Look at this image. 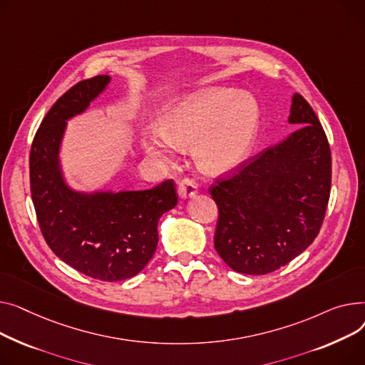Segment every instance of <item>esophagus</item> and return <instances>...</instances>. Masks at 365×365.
<instances>
[{
	"label": "esophagus",
	"instance_id": "34e87169",
	"mask_svg": "<svg viewBox=\"0 0 365 365\" xmlns=\"http://www.w3.org/2000/svg\"><path fill=\"white\" fill-rule=\"evenodd\" d=\"M178 195L181 199H190L197 195V182L191 178H184L178 185Z\"/></svg>",
	"mask_w": 365,
	"mask_h": 365
}]
</instances>
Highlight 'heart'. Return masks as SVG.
Here are the masks:
<instances>
[{
    "label": "heart",
    "instance_id": "1",
    "mask_svg": "<svg viewBox=\"0 0 365 365\" xmlns=\"http://www.w3.org/2000/svg\"><path fill=\"white\" fill-rule=\"evenodd\" d=\"M259 104L234 88H207L190 94L160 115V130L143 135L145 153L170 163L177 147L195 143V158L207 174H222L242 163L255 144L259 128Z\"/></svg>",
    "mask_w": 365,
    "mask_h": 365
}]
</instances>
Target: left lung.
Segmentation results:
<instances>
[{
  "instance_id": "obj_1",
  "label": "left lung",
  "mask_w": 365,
  "mask_h": 365,
  "mask_svg": "<svg viewBox=\"0 0 365 365\" xmlns=\"http://www.w3.org/2000/svg\"><path fill=\"white\" fill-rule=\"evenodd\" d=\"M299 130L243 162L209 188L218 206L215 249L234 271L262 275L301 255L323 225L331 187L326 133L309 103L293 94Z\"/></svg>"
}]
</instances>
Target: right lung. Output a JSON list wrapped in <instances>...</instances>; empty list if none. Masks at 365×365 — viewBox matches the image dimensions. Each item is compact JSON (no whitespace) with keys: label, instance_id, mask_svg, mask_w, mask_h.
Segmentation results:
<instances>
[{"label":"right lung","instance_id":"1","mask_svg":"<svg viewBox=\"0 0 365 365\" xmlns=\"http://www.w3.org/2000/svg\"><path fill=\"white\" fill-rule=\"evenodd\" d=\"M110 82L98 75L64 93L42 119L31 147V195L42 235L56 256L76 271L101 282L137 275L158 247V222L175 207V182L140 191L72 190L60 168L66 120L85 112Z\"/></svg>","mask_w":365,"mask_h":365}]
</instances>
